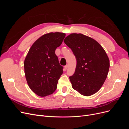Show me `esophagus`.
<instances>
[{
  "label": "esophagus",
  "mask_w": 129,
  "mask_h": 129,
  "mask_svg": "<svg viewBox=\"0 0 129 129\" xmlns=\"http://www.w3.org/2000/svg\"><path fill=\"white\" fill-rule=\"evenodd\" d=\"M68 68V64L66 65V66H64V68H65L66 69H67Z\"/></svg>",
  "instance_id": "34e87169"
}]
</instances>
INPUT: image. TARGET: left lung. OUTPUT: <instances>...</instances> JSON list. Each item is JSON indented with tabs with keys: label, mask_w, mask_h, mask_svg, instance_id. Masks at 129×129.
<instances>
[{
	"label": "left lung",
	"mask_w": 129,
	"mask_h": 129,
	"mask_svg": "<svg viewBox=\"0 0 129 129\" xmlns=\"http://www.w3.org/2000/svg\"><path fill=\"white\" fill-rule=\"evenodd\" d=\"M75 56V72L69 76L72 87L81 94L90 96L98 91L108 74L110 61L104 49L93 39L73 33L64 40Z\"/></svg>",
	"instance_id": "obj_1"
}]
</instances>
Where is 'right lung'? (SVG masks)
Segmentation results:
<instances>
[{
	"instance_id": "obj_1",
	"label": "right lung",
	"mask_w": 129,
	"mask_h": 129,
	"mask_svg": "<svg viewBox=\"0 0 129 129\" xmlns=\"http://www.w3.org/2000/svg\"><path fill=\"white\" fill-rule=\"evenodd\" d=\"M66 34L49 33L42 36L29 49L24 61L25 74L30 89L38 96L52 94L57 88L58 81L63 73L55 54Z\"/></svg>"
}]
</instances>
